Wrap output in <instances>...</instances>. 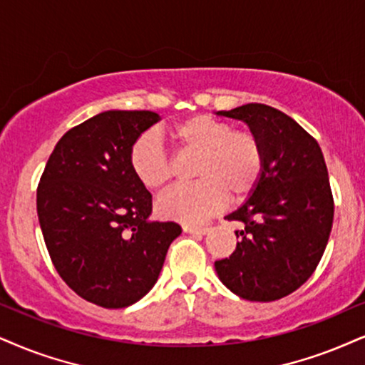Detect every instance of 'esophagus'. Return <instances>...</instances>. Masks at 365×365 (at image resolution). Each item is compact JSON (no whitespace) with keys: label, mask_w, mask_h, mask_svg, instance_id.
Returning <instances> with one entry per match:
<instances>
[{"label":"esophagus","mask_w":365,"mask_h":365,"mask_svg":"<svg viewBox=\"0 0 365 365\" xmlns=\"http://www.w3.org/2000/svg\"><path fill=\"white\" fill-rule=\"evenodd\" d=\"M182 230L186 233H197V235H205L206 232L210 230L208 225H190V223H184L182 225Z\"/></svg>","instance_id":"obj_1"}]
</instances>
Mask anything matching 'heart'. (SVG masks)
<instances>
[{"label":"heart","instance_id":"b5f03b06","mask_svg":"<svg viewBox=\"0 0 365 365\" xmlns=\"http://www.w3.org/2000/svg\"><path fill=\"white\" fill-rule=\"evenodd\" d=\"M169 140L186 154H196L192 174L200 181L170 187L157 201L164 218L200 223L230 197L242 201L257 187L264 170V147L257 133L233 128L230 121L195 115L168 130ZM130 168L145 190L157 191L170 178V160L152 135H142L130 150Z\"/></svg>","mask_w":365,"mask_h":365}]
</instances>
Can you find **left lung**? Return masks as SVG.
I'll return each instance as SVG.
<instances>
[{
  "label": "left lung",
  "instance_id": "1",
  "mask_svg": "<svg viewBox=\"0 0 365 365\" xmlns=\"http://www.w3.org/2000/svg\"><path fill=\"white\" fill-rule=\"evenodd\" d=\"M217 115L242 120L264 147L249 200L227 217L244 225L237 249L217 260L220 281L240 298L276 301L308 281L334 223V195L318 142L276 108L249 103Z\"/></svg>",
  "mask_w": 365,
  "mask_h": 365
}]
</instances>
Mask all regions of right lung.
I'll return each instance as SVG.
<instances>
[{
    "label": "right lung",
    "mask_w": 365,
    "mask_h": 365,
    "mask_svg": "<svg viewBox=\"0 0 365 365\" xmlns=\"http://www.w3.org/2000/svg\"><path fill=\"white\" fill-rule=\"evenodd\" d=\"M154 111L110 110L62 135L37 187V213L53 267L81 298L125 308L155 284L174 222H150L152 195L130 168Z\"/></svg>",
    "instance_id": "1"
}]
</instances>
